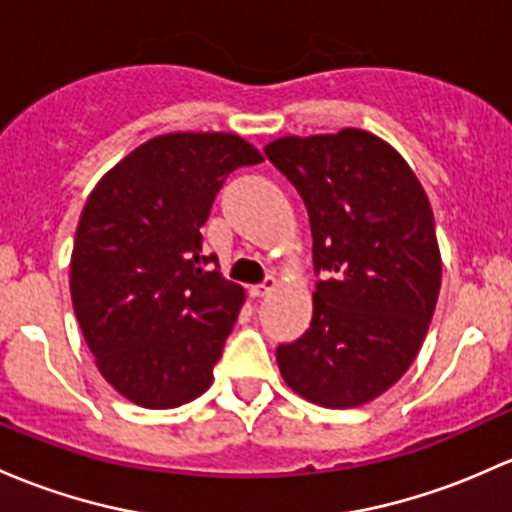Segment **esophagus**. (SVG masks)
Wrapping results in <instances>:
<instances>
[{
	"instance_id": "1",
	"label": "esophagus",
	"mask_w": 512,
	"mask_h": 512,
	"mask_svg": "<svg viewBox=\"0 0 512 512\" xmlns=\"http://www.w3.org/2000/svg\"><path fill=\"white\" fill-rule=\"evenodd\" d=\"M274 289H277V279L274 277H265V282H260V284H255V287L250 289V294L252 297H267V294H272Z\"/></svg>"
}]
</instances>
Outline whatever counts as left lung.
Here are the masks:
<instances>
[{"label":"left lung","instance_id":"1","mask_svg":"<svg viewBox=\"0 0 512 512\" xmlns=\"http://www.w3.org/2000/svg\"><path fill=\"white\" fill-rule=\"evenodd\" d=\"M265 154L304 201L324 274L311 326L277 348L282 378L316 405H365L407 373L437 306L429 198L407 161L363 129L282 137Z\"/></svg>","mask_w":512,"mask_h":512}]
</instances>
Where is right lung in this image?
<instances>
[{"instance_id": "obj_1", "label": "right lung", "mask_w": 512, "mask_h": 512, "mask_svg": "<svg viewBox=\"0 0 512 512\" xmlns=\"http://www.w3.org/2000/svg\"><path fill=\"white\" fill-rule=\"evenodd\" d=\"M262 154L238 134L176 132L134 149L88 196L71 297L102 378L149 410L186 405L213 365L245 292L211 271L201 228L225 179Z\"/></svg>"}]
</instances>
